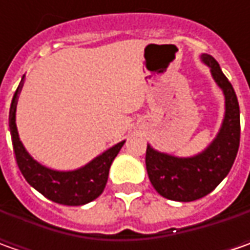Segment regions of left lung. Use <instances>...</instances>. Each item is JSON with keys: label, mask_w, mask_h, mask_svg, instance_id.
<instances>
[{"label": "left lung", "mask_w": 250, "mask_h": 250, "mask_svg": "<svg viewBox=\"0 0 250 250\" xmlns=\"http://www.w3.org/2000/svg\"><path fill=\"white\" fill-rule=\"evenodd\" d=\"M200 60L210 68L226 97V114L216 139L192 157H175L150 145L146 149V169L151 185L161 196L175 202H192L213 192L228 175L239 149L241 120L234 87L211 55L202 54Z\"/></svg>", "instance_id": "obj_1"}]
</instances>
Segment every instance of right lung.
<instances>
[{
  "label": "right lung",
  "instance_id": "1",
  "mask_svg": "<svg viewBox=\"0 0 250 250\" xmlns=\"http://www.w3.org/2000/svg\"><path fill=\"white\" fill-rule=\"evenodd\" d=\"M23 81L24 75L15 91L9 108V129L12 136L16 163L22 175L29 182V185H32L36 190H39L43 196L60 205L82 206L97 199L105 188L111 164L117 157V154L120 153L125 140L105 150L100 156L87 163L84 167L73 171H55L51 168L44 167L26 151L19 139V133L15 122L16 104H18L19 93L23 87Z\"/></svg>",
  "mask_w": 250,
  "mask_h": 250
}]
</instances>
